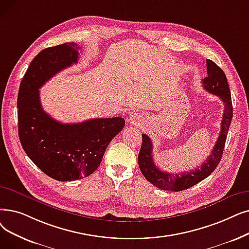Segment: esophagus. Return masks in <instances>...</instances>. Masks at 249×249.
<instances>
[{
    "label": "esophagus",
    "instance_id": "esophagus-1",
    "mask_svg": "<svg viewBox=\"0 0 249 249\" xmlns=\"http://www.w3.org/2000/svg\"><path fill=\"white\" fill-rule=\"evenodd\" d=\"M129 122L134 124V125H140V120H139V117L137 114H133L130 116V118H129Z\"/></svg>",
    "mask_w": 249,
    "mask_h": 249
}]
</instances>
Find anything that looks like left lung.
Wrapping results in <instances>:
<instances>
[{
    "label": "left lung",
    "mask_w": 249,
    "mask_h": 249,
    "mask_svg": "<svg viewBox=\"0 0 249 249\" xmlns=\"http://www.w3.org/2000/svg\"><path fill=\"white\" fill-rule=\"evenodd\" d=\"M207 72L208 76L202 79L203 89L214 95H218L225 105V110L221 123V132L217 142L214 143L212 154L199 168L189 172L178 173V174L160 170L156 166L153 154H151L153 153V142H151L149 136L142 134V144L138 155L139 169L148 182L161 190L177 192L192 187L209 177L218 167L222 159L227 134H228L233 118L231 92L224 71L217 64L209 59H207Z\"/></svg>",
    "instance_id": "1"
}]
</instances>
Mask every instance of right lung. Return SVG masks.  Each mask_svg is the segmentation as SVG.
Masks as SVG:
<instances>
[{"label":"right lung","instance_id":"add662e5","mask_svg":"<svg viewBox=\"0 0 249 249\" xmlns=\"http://www.w3.org/2000/svg\"><path fill=\"white\" fill-rule=\"evenodd\" d=\"M79 49L75 42H66L39 52L31 61L18 91L21 145L46 175L58 181H74L92 174L111 140L125 125L121 117L65 124L42 109L38 89L53 75L76 64Z\"/></svg>","mask_w":249,"mask_h":249}]
</instances>
